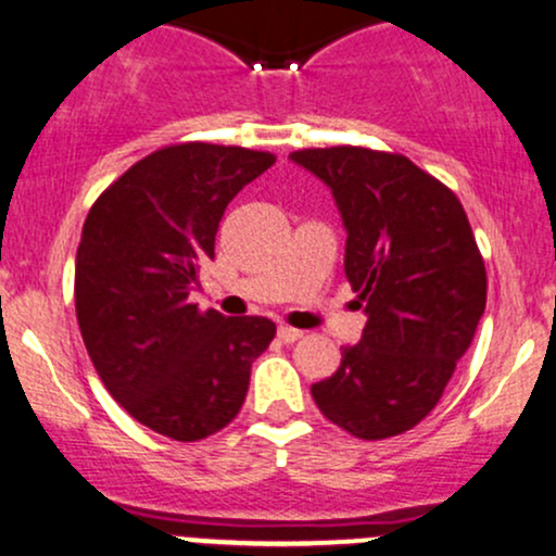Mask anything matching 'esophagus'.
I'll return each instance as SVG.
<instances>
[{
	"instance_id": "34e87169",
	"label": "esophagus",
	"mask_w": 556,
	"mask_h": 556,
	"mask_svg": "<svg viewBox=\"0 0 556 556\" xmlns=\"http://www.w3.org/2000/svg\"><path fill=\"white\" fill-rule=\"evenodd\" d=\"M277 334H279V340L290 344V342H298L300 337H303V331H300V329H292V327H279V329H277Z\"/></svg>"
}]
</instances>
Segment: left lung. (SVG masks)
Listing matches in <instances>:
<instances>
[{
	"instance_id": "8db88e82",
	"label": "left lung",
	"mask_w": 556,
	"mask_h": 556,
	"mask_svg": "<svg viewBox=\"0 0 556 556\" xmlns=\"http://www.w3.org/2000/svg\"><path fill=\"white\" fill-rule=\"evenodd\" d=\"M290 159L331 188L348 229L344 274L368 316L311 394L353 437H397L442 400L486 308L473 229L460 198L402 154L331 146Z\"/></svg>"
}]
</instances>
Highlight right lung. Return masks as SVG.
I'll list each match as a JSON object with an SVG mask.
<instances>
[{
	"label": "right lung",
	"instance_id": "right-lung-1",
	"mask_svg": "<svg viewBox=\"0 0 556 556\" xmlns=\"http://www.w3.org/2000/svg\"><path fill=\"white\" fill-rule=\"evenodd\" d=\"M274 162L242 146H164L96 198L83 225L75 314L96 374L138 424L175 442L238 416L251 363L277 334L264 316L188 300L227 203Z\"/></svg>",
	"mask_w": 556,
	"mask_h": 556
}]
</instances>
